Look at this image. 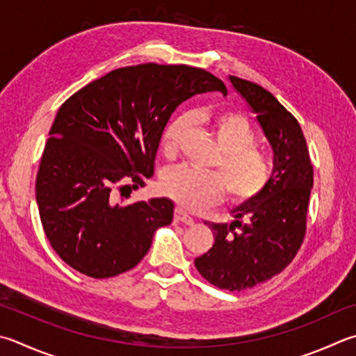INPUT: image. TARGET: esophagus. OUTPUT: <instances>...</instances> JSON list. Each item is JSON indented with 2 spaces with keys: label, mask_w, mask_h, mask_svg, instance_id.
Wrapping results in <instances>:
<instances>
[{
  "label": "esophagus",
  "mask_w": 356,
  "mask_h": 356,
  "mask_svg": "<svg viewBox=\"0 0 356 356\" xmlns=\"http://www.w3.org/2000/svg\"><path fill=\"white\" fill-rule=\"evenodd\" d=\"M174 219H176L177 222H184L186 225H191L193 222H195L193 216L190 215V213H186L184 209H176V211H174Z\"/></svg>",
  "instance_id": "esophagus-1"
}]
</instances>
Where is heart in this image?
Here are the masks:
<instances>
[{
  "label": "heart",
  "instance_id": "b5f03b06",
  "mask_svg": "<svg viewBox=\"0 0 356 356\" xmlns=\"http://www.w3.org/2000/svg\"><path fill=\"white\" fill-rule=\"evenodd\" d=\"M193 120L209 127L218 146L219 156L213 160L218 172H200L191 168H176L165 174L161 190L179 205L190 210H202L216 204L224 190L235 202H245L268 188L273 180V160L258 149V134L248 116L234 111H195ZM190 127V118L180 115L165 127L161 149L168 159L177 156Z\"/></svg>",
  "mask_w": 356,
  "mask_h": 356
}]
</instances>
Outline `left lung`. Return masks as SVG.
<instances>
[{
  "mask_svg": "<svg viewBox=\"0 0 356 356\" xmlns=\"http://www.w3.org/2000/svg\"><path fill=\"white\" fill-rule=\"evenodd\" d=\"M229 79L257 113L273 146L274 174L260 196L232 210L234 222H205L215 244L195 264L213 286L243 291L280 274L299 252L307 232L313 165L293 113L258 83L236 76Z\"/></svg>",
  "mask_w": 356,
  "mask_h": 356,
  "instance_id": "obj_1",
  "label": "left lung"
}]
</instances>
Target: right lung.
Segmentation results:
<instances>
[{
	"label": "right lung",
	"mask_w": 356,
	"mask_h": 356,
	"mask_svg": "<svg viewBox=\"0 0 356 356\" xmlns=\"http://www.w3.org/2000/svg\"><path fill=\"white\" fill-rule=\"evenodd\" d=\"M205 92L227 88L202 68L141 63L111 71L60 106L35 199L44 235L68 266L93 279L126 273L147 254L154 232L171 224L172 200L124 204L118 195L146 185L170 116Z\"/></svg>",
	"instance_id": "1"
}]
</instances>
